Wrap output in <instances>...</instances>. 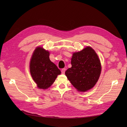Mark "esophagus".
Masks as SVG:
<instances>
[{
    "instance_id": "obj_1",
    "label": "esophagus",
    "mask_w": 127,
    "mask_h": 127,
    "mask_svg": "<svg viewBox=\"0 0 127 127\" xmlns=\"http://www.w3.org/2000/svg\"><path fill=\"white\" fill-rule=\"evenodd\" d=\"M66 68H63L62 70H61V73H62L63 74H64V72H65V71H66Z\"/></svg>"
}]
</instances>
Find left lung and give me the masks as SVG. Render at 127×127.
<instances>
[{"label": "left lung", "instance_id": "8db88e82", "mask_svg": "<svg viewBox=\"0 0 127 127\" xmlns=\"http://www.w3.org/2000/svg\"><path fill=\"white\" fill-rule=\"evenodd\" d=\"M71 60L72 66L65 74L72 85L82 92L93 88L101 72L100 60L94 49L87 47L82 51L74 52Z\"/></svg>", "mask_w": 127, "mask_h": 127}]
</instances>
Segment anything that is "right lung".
Masks as SVG:
<instances>
[{
	"instance_id": "1",
	"label": "right lung",
	"mask_w": 127,
	"mask_h": 127,
	"mask_svg": "<svg viewBox=\"0 0 127 127\" xmlns=\"http://www.w3.org/2000/svg\"><path fill=\"white\" fill-rule=\"evenodd\" d=\"M49 52L38 47L34 51L30 64V73L40 89H47L61 71L49 58Z\"/></svg>"
}]
</instances>
